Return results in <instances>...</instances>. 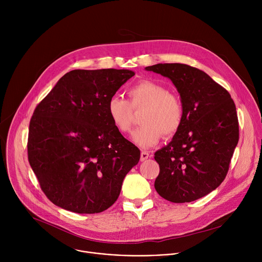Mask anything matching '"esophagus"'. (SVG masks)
<instances>
[{"mask_svg": "<svg viewBox=\"0 0 262 262\" xmlns=\"http://www.w3.org/2000/svg\"><path fill=\"white\" fill-rule=\"evenodd\" d=\"M149 157H150V156H149V154H148L147 151H142V152H141L140 160H141V162H144V161H146Z\"/></svg>", "mask_w": 262, "mask_h": 262, "instance_id": "1", "label": "esophagus"}]
</instances>
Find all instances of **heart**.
Listing matches in <instances>:
<instances>
[{"label": "heart", "mask_w": 262, "mask_h": 262, "mask_svg": "<svg viewBox=\"0 0 262 262\" xmlns=\"http://www.w3.org/2000/svg\"><path fill=\"white\" fill-rule=\"evenodd\" d=\"M128 100L114 95L106 105L108 118L121 134H127L133 126V110L144 108L141 125L132 134L134 144L143 149L157 145L162 134L173 136L183 119V105L180 99L156 82L142 81L128 89Z\"/></svg>", "instance_id": "b5f03b06"}]
</instances>
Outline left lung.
<instances>
[{"instance_id": "obj_1", "label": "left lung", "mask_w": 262, "mask_h": 262, "mask_svg": "<svg viewBox=\"0 0 262 262\" xmlns=\"http://www.w3.org/2000/svg\"><path fill=\"white\" fill-rule=\"evenodd\" d=\"M145 69L171 80L183 105L179 129L155 155L160 165L155 188L174 203L195 201L215 190L228 172L238 143L234 101L198 68L160 63Z\"/></svg>"}]
</instances>
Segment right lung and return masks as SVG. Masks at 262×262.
<instances>
[{
  "label": "right lung",
  "instance_id": "add662e5",
  "mask_svg": "<svg viewBox=\"0 0 262 262\" xmlns=\"http://www.w3.org/2000/svg\"><path fill=\"white\" fill-rule=\"evenodd\" d=\"M134 76L128 69L71 70L36 106L28 159L55 205L97 213L118 199L140 150L112 124L106 105Z\"/></svg>",
  "mask_w": 262,
  "mask_h": 262
}]
</instances>
